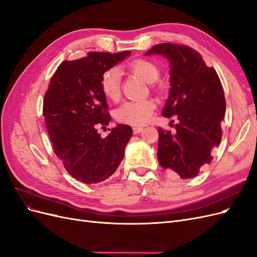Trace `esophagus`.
<instances>
[{
    "mask_svg": "<svg viewBox=\"0 0 257 257\" xmlns=\"http://www.w3.org/2000/svg\"><path fill=\"white\" fill-rule=\"evenodd\" d=\"M144 128L142 127V126H134L133 127V133L134 134H138V133H141V132L143 131Z\"/></svg>",
    "mask_w": 257,
    "mask_h": 257,
    "instance_id": "34e87169",
    "label": "esophagus"
}]
</instances>
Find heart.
<instances>
[{"label": "heart", "mask_w": 257, "mask_h": 257, "mask_svg": "<svg viewBox=\"0 0 257 257\" xmlns=\"http://www.w3.org/2000/svg\"><path fill=\"white\" fill-rule=\"evenodd\" d=\"M130 72L138 76L148 83H153L159 79L160 68L152 61L136 59L127 64ZM100 90L108 98L116 102L121 96V73L116 67L106 69L100 77ZM157 104L153 99L127 100L115 110V119L130 125H144L148 123L154 112Z\"/></svg>", "instance_id": "1"}]
</instances>
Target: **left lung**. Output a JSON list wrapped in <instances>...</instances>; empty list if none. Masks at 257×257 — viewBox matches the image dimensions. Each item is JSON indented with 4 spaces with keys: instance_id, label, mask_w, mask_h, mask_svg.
<instances>
[{
    "instance_id": "left-lung-1",
    "label": "left lung",
    "mask_w": 257,
    "mask_h": 257,
    "mask_svg": "<svg viewBox=\"0 0 257 257\" xmlns=\"http://www.w3.org/2000/svg\"><path fill=\"white\" fill-rule=\"evenodd\" d=\"M163 54L170 63V92L162 114L177 115L176 133L159 128L160 165L182 179L196 177L212 161L222 139L226 110L221 80L213 67L189 46L163 43L146 54Z\"/></svg>"
}]
</instances>
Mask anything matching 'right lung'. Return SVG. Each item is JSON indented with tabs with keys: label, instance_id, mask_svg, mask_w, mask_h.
Masks as SVG:
<instances>
[{
	"label": "right lung",
	"instance_id": "1",
	"mask_svg": "<svg viewBox=\"0 0 257 257\" xmlns=\"http://www.w3.org/2000/svg\"><path fill=\"white\" fill-rule=\"evenodd\" d=\"M130 53L91 51L81 59L63 61L45 94L43 115L53 151L66 172L82 183L109 178L123 160L133 134L125 124H118L105 138L97 132L111 119L100 77Z\"/></svg>",
	"mask_w": 257,
	"mask_h": 257
}]
</instances>
